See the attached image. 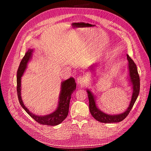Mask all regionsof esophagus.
<instances>
[{"mask_svg": "<svg viewBox=\"0 0 151 151\" xmlns=\"http://www.w3.org/2000/svg\"><path fill=\"white\" fill-rule=\"evenodd\" d=\"M77 82L80 85L84 84L86 81V78L85 76H79L76 79Z\"/></svg>", "mask_w": 151, "mask_h": 151, "instance_id": "obj_1", "label": "esophagus"}]
</instances>
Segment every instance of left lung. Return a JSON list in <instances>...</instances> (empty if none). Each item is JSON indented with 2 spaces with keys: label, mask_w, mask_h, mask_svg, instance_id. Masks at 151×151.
<instances>
[{
  "label": "left lung",
  "mask_w": 151,
  "mask_h": 151,
  "mask_svg": "<svg viewBox=\"0 0 151 151\" xmlns=\"http://www.w3.org/2000/svg\"><path fill=\"white\" fill-rule=\"evenodd\" d=\"M127 60L129 62V71L130 80L132 83L133 93L132 96V99L130 103L129 106L125 112L120 114L119 115H109L102 112L98 108L95 104V100L94 96L90 90H87L88 97L89 99V109L91 115L96 120L102 123H115L119 122L122 121L124 119L127 117V116L129 114L131 109L133 107L135 102L137 100L140 91V78L139 75L137 71V66L135 64L134 61L131 59V58L127 55ZM93 67V66H92Z\"/></svg>",
  "instance_id": "obj_1"
}]
</instances>
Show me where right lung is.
Here are the masks:
<instances>
[{"label": "right lung", "instance_id": "add662e5", "mask_svg": "<svg viewBox=\"0 0 151 151\" xmlns=\"http://www.w3.org/2000/svg\"><path fill=\"white\" fill-rule=\"evenodd\" d=\"M32 50H29L23 57L17 73V93L18 99L22 108L31 117L39 124L54 126L61 124L68 114L70 101L73 92L76 89V82L73 78L63 81L61 84V90L60 95L59 104L56 110L49 115L45 116H37L34 115L24 106L21 96V77L26 70L27 64L31 56Z\"/></svg>", "mask_w": 151, "mask_h": 151}]
</instances>
